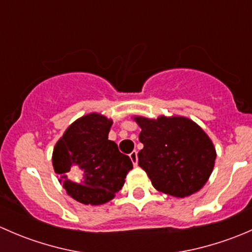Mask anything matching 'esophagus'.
<instances>
[{
	"label": "esophagus",
	"instance_id": "1",
	"mask_svg": "<svg viewBox=\"0 0 252 252\" xmlns=\"http://www.w3.org/2000/svg\"><path fill=\"white\" fill-rule=\"evenodd\" d=\"M129 157H130V161L133 162L134 166H136V164H138V152L133 151L130 155H129Z\"/></svg>",
	"mask_w": 252,
	"mask_h": 252
}]
</instances>
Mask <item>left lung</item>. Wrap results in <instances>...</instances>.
I'll return each mask as SVG.
<instances>
[{"label":"left lung","instance_id":"obj_1","mask_svg":"<svg viewBox=\"0 0 252 252\" xmlns=\"http://www.w3.org/2000/svg\"><path fill=\"white\" fill-rule=\"evenodd\" d=\"M141 128L139 166L158 191L185 197L207 183L216 161V149L207 134L194 121L182 116L157 119L134 116Z\"/></svg>","mask_w":252,"mask_h":252}]
</instances>
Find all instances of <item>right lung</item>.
<instances>
[{
  "label": "right lung",
  "instance_id": "obj_1",
  "mask_svg": "<svg viewBox=\"0 0 252 252\" xmlns=\"http://www.w3.org/2000/svg\"><path fill=\"white\" fill-rule=\"evenodd\" d=\"M112 119L89 113L73 122L53 147L52 164L63 188L84 205H102L122 189L130 158L108 140Z\"/></svg>",
  "mask_w": 252,
  "mask_h": 252
}]
</instances>
